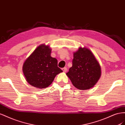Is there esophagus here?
I'll return each mask as SVG.
<instances>
[{
    "instance_id": "obj_1",
    "label": "esophagus",
    "mask_w": 125,
    "mask_h": 125,
    "mask_svg": "<svg viewBox=\"0 0 125 125\" xmlns=\"http://www.w3.org/2000/svg\"><path fill=\"white\" fill-rule=\"evenodd\" d=\"M62 70L63 71V72H66L67 71V68L66 67H63V68H62Z\"/></svg>"
}]
</instances>
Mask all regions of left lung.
<instances>
[{"label": "left lung", "instance_id": "8db88e82", "mask_svg": "<svg viewBox=\"0 0 125 125\" xmlns=\"http://www.w3.org/2000/svg\"><path fill=\"white\" fill-rule=\"evenodd\" d=\"M73 55L72 66L66 75L78 90H88L93 87L101 75L100 65L94 54L87 48H80Z\"/></svg>", "mask_w": 125, "mask_h": 125}]
</instances>
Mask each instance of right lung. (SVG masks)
Here are the masks:
<instances>
[{
    "label": "right lung",
    "instance_id": "1",
    "mask_svg": "<svg viewBox=\"0 0 125 125\" xmlns=\"http://www.w3.org/2000/svg\"><path fill=\"white\" fill-rule=\"evenodd\" d=\"M51 50L42 44L25 61L23 72L28 83L39 88L50 86L57 74L63 71L58 66L56 59L51 56Z\"/></svg>",
    "mask_w": 125,
    "mask_h": 125
}]
</instances>
